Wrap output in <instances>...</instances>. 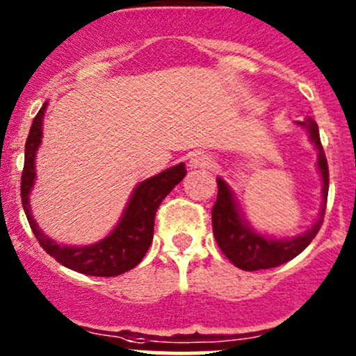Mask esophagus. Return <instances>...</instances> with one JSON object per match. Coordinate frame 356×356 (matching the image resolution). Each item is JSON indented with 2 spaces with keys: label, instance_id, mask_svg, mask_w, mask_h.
<instances>
[{
  "label": "esophagus",
  "instance_id": "34e87169",
  "mask_svg": "<svg viewBox=\"0 0 356 356\" xmlns=\"http://www.w3.org/2000/svg\"><path fill=\"white\" fill-rule=\"evenodd\" d=\"M213 163V160L208 154H204V152H196V154L191 155L189 159V165L193 167V169H208V167Z\"/></svg>",
  "mask_w": 356,
  "mask_h": 356
}]
</instances>
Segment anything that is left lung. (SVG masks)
<instances>
[{
	"label": "left lung",
	"mask_w": 356,
	"mask_h": 356,
	"mask_svg": "<svg viewBox=\"0 0 356 356\" xmlns=\"http://www.w3.org/2000/svg\"><path fill=\"white\" fill-rule=\"evenodd\" d=\"M296 124H299L307 131L311 143L318 150L316 167H318L319 177H321V209H319L318 220L312 222L306 232L292 238H273L265 235V233H259L248 225V221L241 214L232 187L226 184L225 179H216L218 197L213 211H211V214H213V233L221 252L241 270L253 272L261 270V268H272L292 260L311 243L312 238L318 235L323 225L327 187H330V174H327V162L324 157L321 140H319V128L312 118L298 121Z\"/></svg>",
	"instance_id": "1"
}]
</instances>
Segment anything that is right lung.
Here are the masks:
<instances>
[{
	"instance_id": "add662e5",
	"label": "right lung",
	"mask_w": 356,
	"mask_h": 356,
	"mask_svg": "<svg viewBox=\"0 0 356 356\" xmlns=\"http://www.w3.org/2000/svg\"><path fill=\"white\" fill-rule=\"evenodd\" d=\"M45 111L47 103L33 118L25 143V165H23L22 174V202L33 235L50 257H54L58 264L70 270L95 277H116L131 270L145 257L154 238L155 213L167 194L184 179L186 163L181 162L169 167L154 177H148L136 184L120 221L103 240L91 245H83V247L58 243L45 235L44 229L37 225L32 214V206H30V194L37 179L35 157H37L42 136H44Z\"/></svg>"
}]
</instances>
